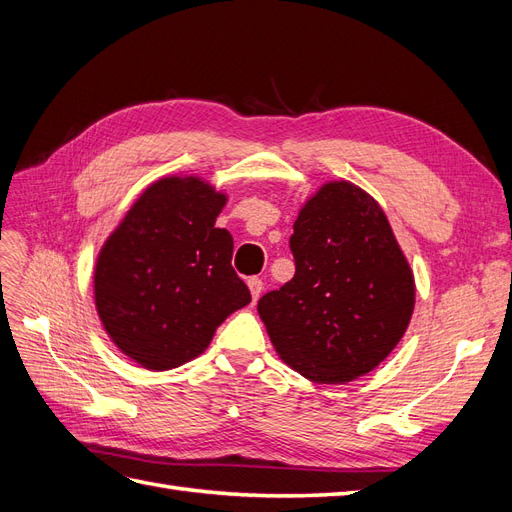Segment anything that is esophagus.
Wrapping results in <instances>:
<instances>
[{
    "label": "esophagus",
    "instance_id": "esophagus-1",
    "mask_svg": "<svg viewBox=\"0 0 512 512\" xmlns=\"http://www.w3.org/2000/svg\"><path fill=\"white\" fill-rule=\"evenodd\" d=\"M248 286H250L252 298H254V301H258V298H260V294H262V290H264V284H262V279H260V277H250V279H248Z\"/></svg>",
    "mask_w": 512,
    "mask_h": 512
}]
</instances>
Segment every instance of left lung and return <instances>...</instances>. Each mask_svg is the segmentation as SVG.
Masks as SVG:
<instances>
[{
	"instance_id": "obj_1",
	"label": "left lung",
	"mask_w": 512,
	"mask_h": 512,
	"mask_svg": "<svg viewBox=\"0 0 512 512\" xmlns=\"http://www.w3.org/2000/svg\"><path fill=\"white\" fill-rule=\"evenodd\" d=\"M288 284L258 301L279 358L315 383L366 375L402 339L415 281L383 209L349 182H330L301 209Z\"/></svg>"
}]
</instances>
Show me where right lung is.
<instances>
[{"label": "right lung", "mask_w": 512, "mask_h": 512, "mask_svg": "<svg viewBox=\"0 0 512 512\" xmlns=\"http://www.w3.org/2000/svg\"><path fill=\"white\" fill-rule=\"evenodd\" d=\"M226 197L199 178L152 184L105 241L95 267L103 328L129 358L167 370L203 354L252 294L216 226Z\"/></svg>", "instance_id": "right-lung-1"}]
</instances>
